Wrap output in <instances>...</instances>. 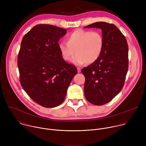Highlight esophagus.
<instances>
[{
  "label": "esophagus",
  "mask_w": 146,
  "mask_h": 146,
  "mask_svg": "<svg viewBox=\"0 0 146 146\" xmlns=\"http://www.w3.org/2000/svg\"><path fill=\"white\" fill-rule=\"evenodd\" d=\"M77 72H78V73L81 72V69L80 68H77Z\"/></svg>",
  "instance_id": "34e87169"
}]
</instances>
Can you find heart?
Returning <instances> with one entry per match:
<instances>
[{
  "mask_svg": "<svg viewBox=\"0 0 146 146\" xmlns=\"http://www.w3.org/2000/svg\"><path fill=\"white\" fill-rule=\"evenodd\" d=\"M67 43L62 41L59 44V49L63 59L73 63L82 65L94 64L100 57L103 48L104 40L102 33L98 31H91L81 29L70 33Z\"/></svg>",
  "mask_w": 146,
  "mask_h": 146,
  "instance_id": "b5f03b06",
  "label": "heart"
}]
</instances>
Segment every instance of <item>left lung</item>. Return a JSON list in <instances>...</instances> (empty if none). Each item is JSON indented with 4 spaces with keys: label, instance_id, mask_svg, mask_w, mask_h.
Wrapping results in <instances>:
<instances>
[{
    "label": "left lung",
    "instance_id": "1",
    "mask_svg": "<svg viewBox=\"0 0 146 146\" xmlns=\"http://www.w3.org/2000/svg\"><path fill=\"white\" fill-rule=\"evenodd\" d=\"M84 28L102 29V52L94 64L81 69L86 81L84 95L95 105L111 100L122 89L128 70V46L124 35L113 24L97 22Z\"/></svg>",
    "mask_w": 146,
    "mask_h": 146
}]
</instances>
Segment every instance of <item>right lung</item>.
<instances>
[{"instance_id":"obj_1","label":"right lung","mask_w":146,"mask_h":146,"mask_svg":"<svg viewBox=\"0 0 146 146\" xmlns=\"http://www.w3.org/2000/svg\"><path fill=\"white\" fill-rule=\"evenodd\" d=\"M67 31L48 24L35 26L21 43L17 64L21 85L29 97L44 108L59 106L77 73L62 58L58 42Z\"/></svg>"}]
</instances>
